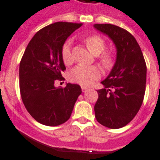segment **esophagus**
I'll return each mask as SVG.
<instances>
[{"mask_svg":"<svg viewBox=\"0 0 160 160\" xmlns=\"http://www.w3.org/2000/svg\"><path fill=\"white\" fill-rule=\"evenodd\" d=\"M81 89H82V92H84V93L88 90V89H87L86 87H84V86H81Z\"/></svg>","mask_w":160,"mask_h":160,"instance_id":"1","label":"esophagus"}]
</instances>
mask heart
<instances>
[{
    "instance_id": "heart-1",
    "label": "heart",
    "mask_w": 160,
    "mask_h": 160,
    "mask_svg": "<svg viewBox=\"0 0 160 160\" xmlns=\"http://www.w3.org/2000/svg\"><path fill=\"white\" fill-rule=\"evenodd\" d=\"M87 48L94 55L102 54L99 57L100 63L104 67L108 68L112 65L113 58L109 52H103L106 48V42L103 38L98 36L93 35L88 37L84 40ZM62 58L65 64H70L72 62V53H71V40L68 39L63 43L61 50ZM100 69L96 66H83L79 65L74 67L69 73V80L71 82L76 83L80 85L89 86L92 83L100 77Z\"/></svg>"
}]
</instances>
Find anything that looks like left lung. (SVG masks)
<instances>
[{
	"label": "left lung",
	"instance_id": "left-lung-1",
	"mask_svg": "<svg viewBox=\"0 0 160 160\" xmlns=\"http://www.w3.org/2000/svg\"><path fill=\"white\" fill-rule=\"evenodd\" d=\"M94 28L107 34L117 48L113 68L97 90L95 118L101 125L118 129L136 117L143 102L146 84V64L136 38L122 28L110 24H95Z\"/></svg>",
	"mask_w": 160,
	"mask_h": 160
}]
</instances>
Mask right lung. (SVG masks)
I'll list each match as a JSON object with an SVG mask.
<instances>
[{
    "label": "right lung",
    "mask_w": 160,
    "mask_h": 160,
    "mask_svg": "<svg viewBox=\"0 0 160 160\" xmlns=\"http://www.w3.org/2000/svg\"><path fill=\"white\" fill-rule=\"evenodd\" d=\"M81 23L57 22L40 29L28 42L19 63V90L28 113L42 125L66 122L81 93V88L68 84L56 88L66 70L61 50L67 38Z\"/></svg>",
    "instance_id": "right-lung-1"
}]
</instances>
